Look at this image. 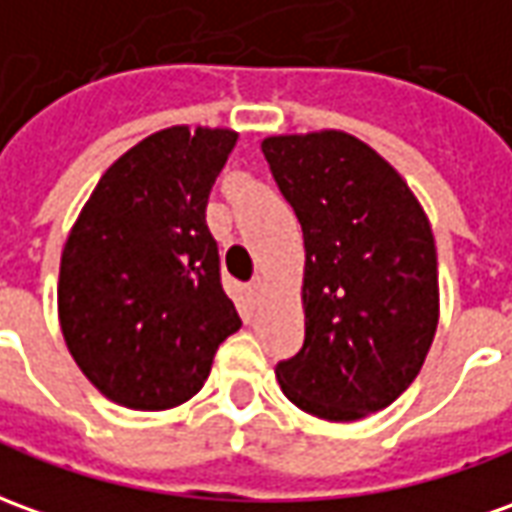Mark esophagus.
Returning a JSON list of instances; mask_svg holds the SVG:
<instances>
[{"label":"esophagus","mask_w":512,"mask_h":512,"mask_svg":"<svg viewBox=\"0 0 512 512\" xmlns=\"http://www.w3.org/2000/svg\"><path fill=\"white\" fill-rule=\"evenodd\" d=\"M262 290H264V278L256 276L248 284V295H250V298H259V292H262Z\"/></svg>","instance_id":"obj_1"}]
</instances>
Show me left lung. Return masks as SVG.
<instances>
[{
  "label": "left lung",
  "instance_id": "1",
  "mask_svg": "<svg viewBox=\"0 0 512 512\" xmlns=\"http://www.w3.org/2000/svg\"><path fill=\"white\" fill-rule=\"evenodd\" d=\"M262 153L303 231V348L276 365L298 410L359 421L396 401L440 317L438 250L424 206L345 130L267 136Z\"/></svg>",
  "mask_w": 512,
  "mask_h": 512
}]
</instances>
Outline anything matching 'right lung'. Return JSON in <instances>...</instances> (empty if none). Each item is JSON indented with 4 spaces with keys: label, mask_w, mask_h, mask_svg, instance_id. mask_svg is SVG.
<instances>
[{
    "label": "right lung",
    "mask_w": 512,
    "mask_h": 512,
    "mask_svg": "<svg viewBox=\"0 0 512 512\" xmlns=\"http://www.w3.org/2000/svg\"><path fill=\"white\" fill-rule=\"evenodd\" d=\"M231 128L172 125L133 144L66 236L58 320L88 382L128 410H172L200 393L239 331L222 292L206 203L236 147Z\"/></svg>",
    "instance_id": "add662e5"
}]
</instances>
